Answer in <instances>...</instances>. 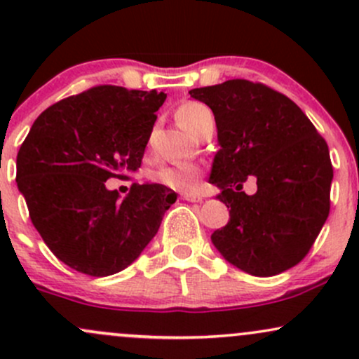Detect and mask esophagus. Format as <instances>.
<instances>
[{
    "label": "esophagus",
    "instance_id": "34e87169",
    "mask_svg": "<svg viewBox=\"0 0 359 359\" xmlns=\"http://www.w3.org/2000/svg\"><path fill=\"white\" fill-rule=\"evenodd\" d=\"M180 197H182L184 201H189V203H201V201L204 199L201 194H196V192H182L180 194Z\"/></svg>",
    "mask_w": 359,
    "mask_h": 359
}]
</instances>
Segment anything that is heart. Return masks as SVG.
I'll list each match as a JSON object with an SVG mask.
<instances>
[{"label":"heart","mask_w":359,"mask_h":359,"mask_svg":"<svg viewBox=\"0 0 359 359\" xmlns=\"http://www.w3.org/2000/svg\"><path fill=\"white\" fill-rule=\"evenodd\" d=\"M209 116H212L211 111L196 101L184 102L177 109V121L194 135L199 133L201 126ZM201 175H203V170L199 165L191 162H179L156 168L155 172H151L150 179L172 191H196L201 182Z\"/></svg>","instance_id":"obj_1"}]
</instances>
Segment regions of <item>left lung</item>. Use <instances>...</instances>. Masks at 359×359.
I'll list each match as a JSON object with an SVG mask.
<instances>
[{
	"label": "left lung",
	"mask_w": 359,
	"mask_h": 359,
	"mask_svg": "<svg viewBox=\"0 0 359 359\" xmlns=\"http://www.w3.org/2000/svg\"><path fill=\"white\" fill-rule=\"evenodd\" d=\"M212 109L217 150L209 182L229 208L212 233L234 266L271 277L302 262L331 209L332 163L325 140L285 94L246 79L189 90ZM257 180L248 196L242 184Z\"/></svg>",
	"instance_id": "obj_1"
}]
</instances>
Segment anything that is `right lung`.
Wrapping results in <instances>:
<instances>
[{
	"label": "right lung",
	"instance_id": "1",
	"mask_svg": "<svg viewBox=\"0 0 359 359\" xmlns=\"http://www.w3.org/2000/svg\"><path fill=\"white\" fill-rule=\"evenodd\" d=\"M165 93L94 86L35 119L16 155V184L45 245L79 273L108 277L140 257L177 194L135 184L125 199L106 180L142 165Z\"/></svg>",
	"mask_w": 359,
	"mask_h": 359
}]
</instances>
